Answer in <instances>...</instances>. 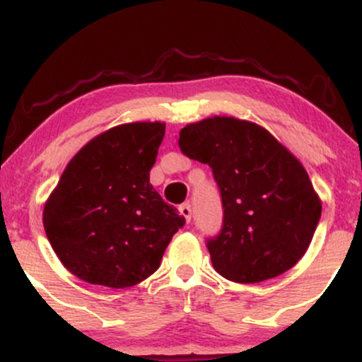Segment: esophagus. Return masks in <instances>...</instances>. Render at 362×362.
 <instances>
[{"label": "esophagus", "mask_w": 362, "mask_h": 362, "mask_svg": "<svg viewBox=\"0 0 362 362\" xmlns=\"http://www.w3.org/2000/svg\"><path fill=\"white\" fill-rule=\"evenodd\" d=\"M178 211H180V214L184 216L185 221L190 223V218H192V209H190V204H182L180 209H178Z\"/></svg>", "instance_id": "obj_1"}]
</instances>
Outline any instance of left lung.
I'll list each match as a JSON object with an SVG mask.
<instances>
[{"instance_id":"left-lung-1","label":"left lung","mask_w":362,"mask_h":362,"mask_svg":"<svg viewBox=\"0 0 362 362\" xmlns=\"http://www.w3.org/2000/svg\"><path fill=\"white\" fill-rule=\"evenodd\" d=\"M178 146L207 163L221 190L223 230L207 242L216 272L255 284L281 276L308 250L322 201L301 161L250 120L214 115L187 124Z\"/></svg>"}]
</instances>
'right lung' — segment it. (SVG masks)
I'll use <instances>...</instances> for the list:
<instances>
[{"instance_id":"right-lung-1","label":"right lung","mask_w":362,"mask_h":362,"mask_svg":"<svg viewBox=\"0 0 362 362\" xmlns=\"http://www.w3.org/2000/svg\"><path fill=\"white\" fill-rule=\"evenodd\" d=\"M165 122H129L71 158L44 204L45 235L78 279L122 289L160 267L184 216L149 184Z\"/></svg>"}]
</instances>
